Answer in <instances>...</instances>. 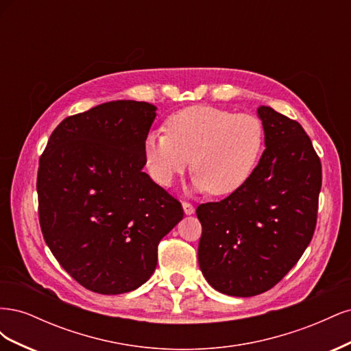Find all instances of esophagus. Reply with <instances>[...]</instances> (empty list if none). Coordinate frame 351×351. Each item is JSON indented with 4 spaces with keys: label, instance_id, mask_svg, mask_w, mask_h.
<instances>
[{
    "label": "esophagus",
    "instance_id": "1",
    "mask_svg": "<svg viewBox=\"0 0 351 351\" xmlns=\"http://www.w3.org/2000/svg\"><path fill=\"white\" fill-rule=\"evenodd\" d=\"M183 209H184V214L186 215L195 214V206L192 204H189V202H183Z\"/></svg>",
    "mask_w": 351,
    "mask_h": 351
}]
</instances>
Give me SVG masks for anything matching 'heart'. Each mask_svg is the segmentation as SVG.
<instances>
[{"label":"heart","mask_w":351,"mask_h":351,"mask_svg":"<svg viewBox=\"0 0 351 351\" xmlns=\"http://www.w3.org/2000/svg\"><path fill=\"white\" fill-rule=\"evenodd\" d=\"M167 133L149 132L143 141V161L154 182L171 186L190 165L199 192L226 196L247 183L265 145L263 124L252 114L193 105L171 114Z\"/></svg>","instance_id":"obj_1"}]
</instances>
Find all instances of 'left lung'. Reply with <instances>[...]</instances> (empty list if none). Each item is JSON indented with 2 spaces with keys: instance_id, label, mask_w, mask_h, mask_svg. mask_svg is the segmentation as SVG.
<instances>
[{
  "instance_id": "8db88e82",
  "label": "left lung",
  "mask_w": 351,
  "mask_h": 351,
  "mask_svg": "<svg viewBox=\"0 0 351 351\" xmlns=\"http://www.w3.org/2000/svg\"><path fill=\"white\" fill-rule=\"evenodd\" d=\"M261 161L247 183L196 209L199 267L222 294L252 297L278 284L313 237L322 186L321 159L303 127L271 107Z\"/></svg>"
}]
</instances>
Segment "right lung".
Returning a JSON list of instances; mask_svg holds the SVG:
<instances>
[{
    "label": "right lung",
    "instance_id": "right-lung-1",
    "mask_svg": "<svg viewBox=\"0 0 351 351\" xmlns=\"http://www.w3.org/2000/svg\"><path fill=\"white\" fill-rule=\"evenodd\" d=\"M147 102L112 101L62 120L39 159V224L58 263L99 294L136 290L182 204L142 171L156 117Z\"/></svg>",
    "mask_w": 351,
    "mask_h": 351
}]
</instances>
